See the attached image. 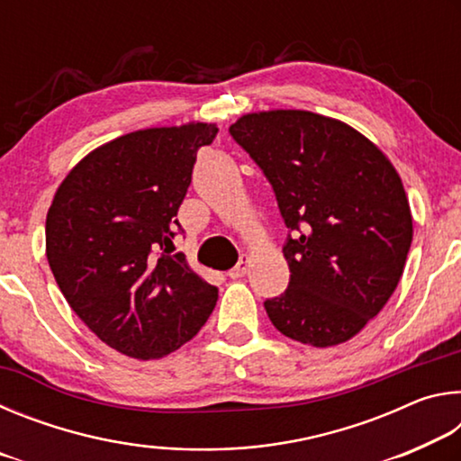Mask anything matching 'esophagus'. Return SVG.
<instances>
[{
	"mask_svg": "<svg viewBox=\"0 0 461 461\" xmlns=\"http://www.w3.org/2000/svg\"><path fill=\"white\" fill-rule=\"evenodd\" d=\"M248 270H249V258L248 256H241L240 262L228 272V275H230V278H241L248 275Z\"/></svg>",
	"mask_w": 461,
	"mask_h": 461,
	"instance_id": "1",
	"label": "esophagus"
}]
</instances>
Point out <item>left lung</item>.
<instances>
[{
    "label": "left lung",
    "instance_id": "obj_1",
    "mask_svg": "<svg viewBox=\"0 0 461 461\" xmlns=\"http://www.w3.org/2000/svg\"><path fill=\"white\" fill-rule=\"evenodd\" d=\"M230 134L272 185L288 228L276 330L315 348L352 339L402 276L412 217L390 160L348 123L301 109L248 113Z\"/></svg>",
    "mask_w": 461,
    "mask_h": 461
}]
</instances>
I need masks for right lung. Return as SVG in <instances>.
<instances>
[{
    "label": "right lung",
    "mask_w": 461,
    "mask_h": 461,
    "mask_svg": "<svg viewBox=\"0 0 461 461\" xmlns=\"http://www.w3.org/2000/svg\"><path fill=\"white\" fill-rule=\"evenodd\" d=\"M215 123L150 128L85 156L46 215V258L81 321L136 360H156L197 335L217 286L189 268L173 240L197 150Z\"/></svg>",
    "instance_id": "obj_1"
}]
</instances>
